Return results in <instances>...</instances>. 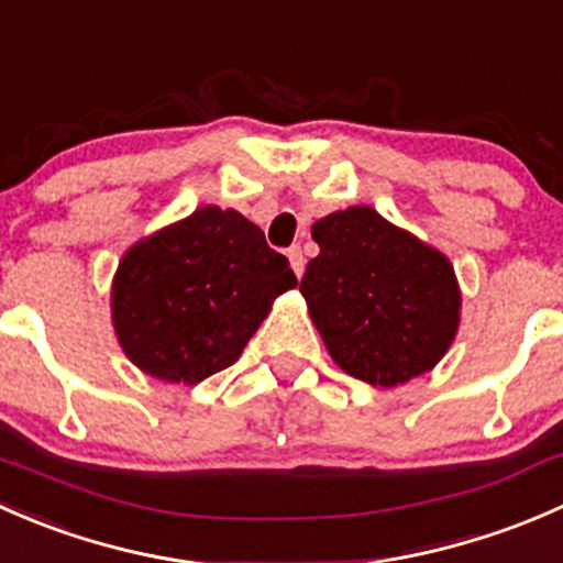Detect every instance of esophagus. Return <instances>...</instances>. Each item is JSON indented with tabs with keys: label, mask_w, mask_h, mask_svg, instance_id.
Wrapping results in <instances>:
<instances>
[{
	"label": "esophagus",
	"mask_w": 563,
	"mask_h": 563,
	"mask_svg": "<svg viewBox=\"0 0 563 563\" xmlns=\"http://www.w3.org/2000/svg\"><path fill=\"white\" fill-rule=\"evenodd\" d=\"M288 261H291V269H294V275L297 277H302V272H305V255H302V247L299 245H291L288 247Z\"/></svg>",
	"instance_id": "34e87169"
}]
</instances>
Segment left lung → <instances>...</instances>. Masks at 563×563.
I'll list each match as a JSON object with an SVG mask.
<instances>
[{
    "label": "left lung",
    "mask_w": 563,
    "mask_h": 563,
    "mask_svg": "<svg viewBox=\"0 0 563 563\" xmlns=\"http://www.w3.org/2000/svg\"><path fill=\"white\" fill-rule=\"evenodd\" d=\"M313 240L321 253L308 261L299 291L345 373L395 387L446 354L457 332L460 291L439 250L371 207L318 220Z\"/></svg>",
    "instance_id": "8db88e82"
}]
</instances>
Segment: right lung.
<instances>
[{
  "instance_id": "add662e5",
  "label": "right lung",
  "mask_w": 563,
  "mask_h": 563,
  "mask_svg": "<svg viewBox=\"0 0 563 563\" xmlns=\"http://www.w3.org/2000/svg\"><path fill=\"white\" fill-rule=\"evenodd\" d=\"M288 258L234 209L203 207L128 250L113 277V327L150 376L198 384L234 365L277 294Z\"/></svg>"
}]
</instances>
